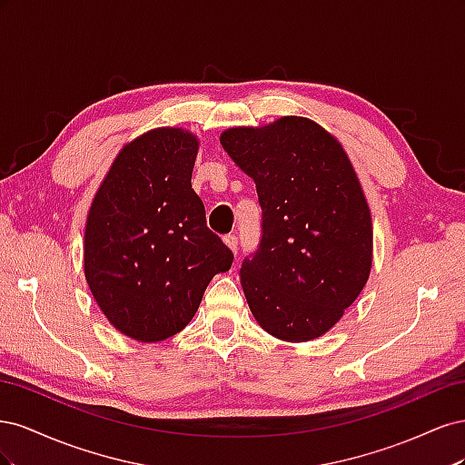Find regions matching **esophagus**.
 <instances>
[{"label": "esophagus", "mask_w": 465, "mask_h": 465, "mask_svg": "<svg viewBox=\"0 0 465 465\" xmlns=\"http://www.w3.org/2000/svg\"><path fill=\"white\" fill-rule=\"evenodd\" d=\"M223 241H224V244H227V246L234 252V254H236V252H238V238H236L234 234H227V236L223 238Z\"/></svg>", "instance_id": "1"}]
</instances>
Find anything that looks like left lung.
<instances>
[{
    "mask_svg": "<svg viewBox=\"0 0 465 465\" xmlns=\"http://www.w3.org/2000/svg\"><path fill=\"white\" fill-rule=\"evenodd\" d=\"M254 178L262 241L242 262L252 314L277 340L311 341L333 328L367 285L371 209L341 143L301 116L221 134Z\"/></svg>",
    "mask_w": 465,
    "mask_h": 465,
    "instance_id": "left-lung-1",
    "label": "left lung"
}]
</instances>
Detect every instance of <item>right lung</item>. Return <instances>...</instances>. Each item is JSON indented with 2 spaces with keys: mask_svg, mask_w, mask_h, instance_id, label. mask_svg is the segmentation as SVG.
Segmentation results:
<instances>
[{
  "mask_svg": "<svg viewBox=\"0 0 465 465\" xmlns=\"http://www.w3.org/2000/svg\"><path fill=\"white\" fill-rule=\"evenodd\" d=\"M200 142L157 128L118 153L85 224V279L108 322L154 343L184 330L209 281L229 272L232 252L207 229L192 188Z\"/></svg>",
  "mask_w": 465,
  "mask_h": 465,
  "instance_id": "add662e5",
  "label": "right lung"
}]
</instances>
